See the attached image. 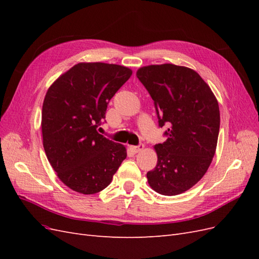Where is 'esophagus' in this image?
I'll return each instance as SVG.
<instances>
[{"instance_id":"1","label":"esophagus","mask_w":259,"mask_h":259,"mask_svg":"<svg viewBox=\"0 0 259 259\" xmlns=\"http://www.w3.org/2000/svg\"><path fill=\"white\" fill-rule=\"evenodd\" d=\"M144 148H145L144 144H140L139 146H132V147H131L132 150L134 151L135 153H137V152H140V151H142V150H144Z\"/></svg>"}]
</instances>
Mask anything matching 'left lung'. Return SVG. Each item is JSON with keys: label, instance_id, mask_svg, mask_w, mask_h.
Masks as SVG:
<instances>
[{"label": "left lung", "instance_id": "1", "mask_svg": "<svg viewBox=\"0 0 259 259\" xmlns=\"http://www.w3.org/2000/svg\"><path fill=\"white\" fill-rule=\"evenodd\" d=\"M154 101L167 139L154 146L156 166L148 184L163 195L189 190L204 176L216 151L221 113L218 101L198 72L173 64L150 65L136 72Z\"/></svg>", "mask_w": 259, "mask_h": 259}]
</instances>
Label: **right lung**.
<instances>
[{
	"label": "right lung",
	"mask_w": 259,
	"mask_h": 259,
	"mask_svg": "<svg viewBox=\"0 0 259 259\" xmlns=\"http://www.w3.org/2000/svg\"><path fill=\"white\" fill-rule=\"evenodd\" d=\"M133 71L105 62H80L46 92L43 147L58 178L70 189L94 194L110 185L126 158L125 146L99 134L107 106Z\"/></svg>",
	"instance_id": "1"
}]
</instances>
